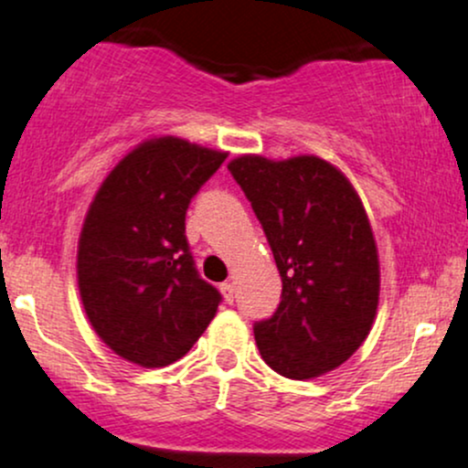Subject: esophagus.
<instances>
[{"label": "esophagus", "instance_id": "34e87169", "mask_svg": "<svg viewBox=\"0 0 468 468\" xmlns=\"http://www.w3.org/2000/svg\"><path fill=\"white\" fill-rule=\"evenodd\" d=\"M219 290H222L224 299H227V302H229V303H233V294H235V283H230V282H224V283H219Z\"/></svg>", "mask_w": 468, "mask_h": 468}]
</instances>
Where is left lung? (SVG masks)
Listing matches in <instances>:
<instances>
[{
  "instance_id": "left-lung-1",
  "label": "left lung",
  "mask_w": 468,
  "mask_h": 468,
  "mask_svg": "<svg viewBox=\"0 0 468 468\" xmlns=\"http://www.w3.org/2000/svg\"><path fill=\"white\" fill-rule=\"evenodd\" d=\"M229 171L282 277L277 310L252 325L261 358L294 380L330 372L361 347L378 305V252L361 197L316 155H241Z\"/></svg>"
}]
</instances>
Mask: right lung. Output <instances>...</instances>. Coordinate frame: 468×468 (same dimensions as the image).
Here are the masks:
<instances>
[{
  "instance_id": "obj_1",
  "label": "right lung",
  "mask_w": 468,
  "mask_h": 468,
  "mask_svg": "<svg viewBox=\"0 0 468 468\" xmlns=\"http://www.w3.org/2000/svg\"><path fill=\"white\" fill-rule=\"evenodd\" d=\"M227 154L158 138L127 154L96 193L79 239L88 319L118 356L165 367L191 350L222 294L204 282L185 235L186 208Z\"/></svg>"
}]
</instances>
